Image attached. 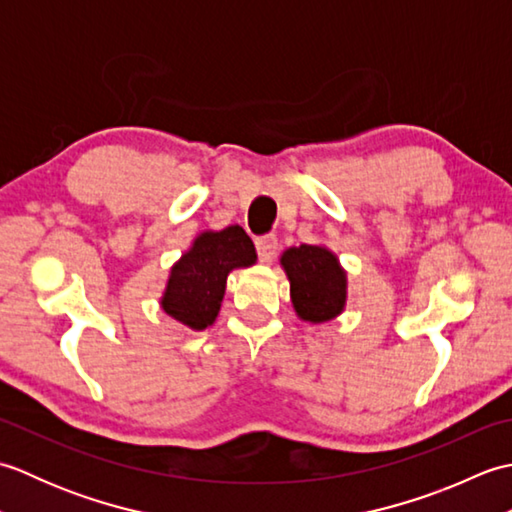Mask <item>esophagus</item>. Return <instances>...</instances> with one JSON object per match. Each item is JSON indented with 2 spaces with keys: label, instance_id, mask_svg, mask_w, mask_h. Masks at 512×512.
I'll use <instances>...</instances> for the list:
<instances>
[{
  "label": "esophagus",
  "instance_id": "1",
  "mask_svg": "<svg viewBox=\"0 0 512 512\" xmlns=\"http://www.w3.org/2000/svg\"><path fill=\"white\" fill-rule=\"evenodd\" d=\"M257 255H259V262H273V257L277 255V237L275 235H264V237H257Z\"/></svg>",
  "mask_w": 512,
  "mask_h": 512
}]
</instances>
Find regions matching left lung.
<instances>
[{
  "label": "left lung",
  "mask_w": 512,
  "mask_h": 512,
  "mask_svg": "<svg viewBox=\"0 0 512 512\" xmlns=\"http://www.w3.org/2000/svg\"><path fill=\"white\" fill-rule=\"evenodd\" d=\"M290 281V301L306 323H328L347 306V273L339 257L323 244L290 246L279 257Z\"/></svg>",
  "instance_id": "8db88e82"
}]
</instances>
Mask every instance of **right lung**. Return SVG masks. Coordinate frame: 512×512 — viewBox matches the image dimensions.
<instances>
[{"label":"right lung","mask_w":512,"mask_h":512,"mask_svg":"<svg viewBox=\"0 0 512 512\" xmlns=\"http://www.w3.org/2000/svg\"><path fill=\"white\" fill-rule=\"evenodd\" d=\"M255 262L253 239L239 224L222 231H202L171 266L160 308L189 330L202 332L220 314L228 275Z\"/></svg>","instance_id":"add662e5"}]
</instances>
